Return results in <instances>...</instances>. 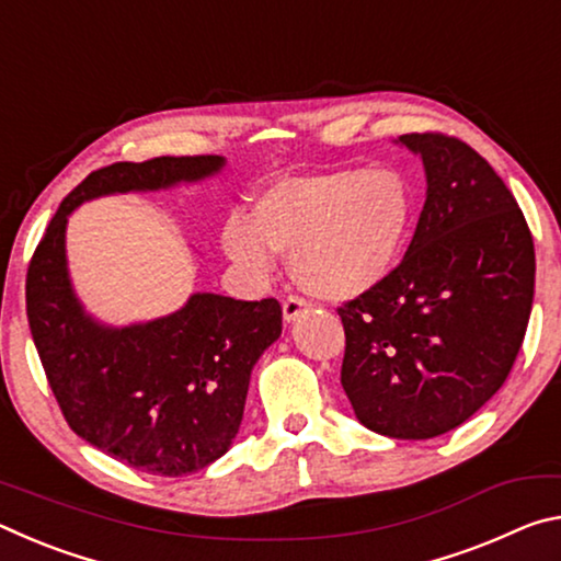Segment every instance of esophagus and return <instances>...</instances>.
<instances>
[{
  "label": "esophagus",
  "instance_id": "1",
  "mask_svg": "<svg viewBox=\"0 0 561 561\" xmlns=\"http://www.w3.org/2000/svg\"><path fill=\"white\" fill-rule=\"evenodd\" d=\"M307 309H309V304L299 297H289L282 301V317L287 324H294V321H297Z\"/></svg>",
  "mask_w": 561,
  "mask_h": 561
}]
</instances>
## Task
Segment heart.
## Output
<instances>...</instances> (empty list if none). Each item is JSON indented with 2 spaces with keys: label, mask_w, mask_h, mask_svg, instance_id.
Returning <instances> with one entry per match:
<instances>
[{
  "label": "heart",
  "mask_w": 561,
  "mask_h": 561,
  "mask_svg": "<svg viewBox=\"0 0 561 561\" xmlns=\"http://www.w3.org/2000/svg\"><path fill=\"white\" fill-rule=\"evenodd\" d=\"M413 190L391 168L284 175L257 190L250 220L230 217L222 250L254 279L272 252L289 254L291 277L311 297L348 301L391 277L413 227Z\"/></svg>",
  "instance_id": "heart-1"
}]
</instances>
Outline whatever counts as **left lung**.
<instances>
[{
    "instance_id": "obj_1",
    "label": "left lung",
    "mask_w": 561,
    "mask_h": 561,
    "mask_svg": "<svg viewBox=\"0 0 561 561\" xmlns=\"http://www.w3.org/2000/svg\"><path fill=\"white\" fill-rule=\"evenodd\" d=\"M425 203L403 262L339 309L341 386L360 425L398 440L458 428L505 383L535 297L525 215L482 156L440 133H408Z\"/></svg>"
}]
</instances>
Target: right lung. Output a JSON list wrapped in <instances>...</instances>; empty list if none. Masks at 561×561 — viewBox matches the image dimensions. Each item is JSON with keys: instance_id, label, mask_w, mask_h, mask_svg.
I'll list each match as a JSON object with an SVG mask.
<instances>
[{"instance_id": "add662e5", "label": "right lung", "mask_w": 561, "mask_h": 561, "mask_svg": "<svg viewBox=\"0 0 561 561\" xmlns=\"http://www.w3.org/2000/svg\"><path fill=\"white\" fill-rule=\"evenodd\" d=\"M222 156L113 163L71 190L26 274V317L71 431L130 468L180 478L205 470L240 431L250 376L282 334L277 299L193 291L173 314L116 327L73 289L66 227L83 203L160 193L220 175Z\"/></svg>"}]
</instances>
